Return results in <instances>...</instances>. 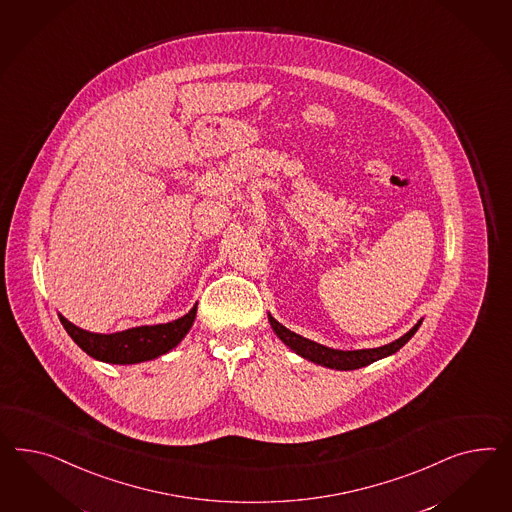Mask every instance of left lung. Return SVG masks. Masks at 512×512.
<instances>
[{
	"instance_id": "8db88e82",
	"label": "left lung",
	"mask_w": 512,
	"mask_h": 512,
	"mask_svg": "<svg viewBox=\"0 0 512 512\" xmlns=\"http://www.w3.org/2000/svg\"><path fill=\"white\" fill-rule=\"evenodd\" d=\"M268 320H270L272 330L276 332L277 337L285 345L289 346L291 350H294L298 356H302L305 360L313 361V363H318L322 367L337 369V371H354V369H360V367H365V365H371L373 361L382 360L386 356L395 354L397 350H401L402 346L412 339V335L421 326V320H419L410 332L404 333L401 339H397V341H393L389 345L378 346V348H363V350H335V348L318 345L315 341H309V339H305L302 335L287 330L272 315H268Z\"/></svg>"
}]
</instances>
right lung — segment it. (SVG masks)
<instances>
[{
	"mask_svg": "<svg viewBox=\"0 0 512 512\" xmlns=\"http://www.w3.org/2000/svg\"><path fill=\"white\" fill-rule=\"evenodd\" d=\"M197 304L184 317L167 324L138 326L125 332L91 333L74 326L67 318L59 315L63 328L72 341L82 348L85 354L98 361L115 365H132L141 361L154 360L167 354L171 348L179 345L184 335L190 332L194 324Z\"/></svg>",
	"mask_w": 512,
	"mask_h": 512,
	"instance_id": "right-lung-1",
	"label": "right lung"
}]
</instances>
